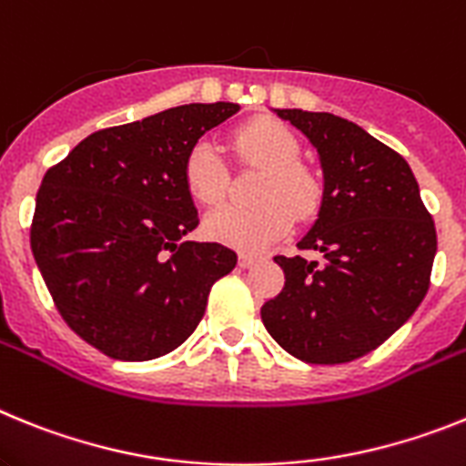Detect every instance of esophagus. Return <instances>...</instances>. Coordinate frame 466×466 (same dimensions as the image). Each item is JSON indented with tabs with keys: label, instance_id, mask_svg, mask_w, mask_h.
Here are the masks:
<instances>
[{
	"label": "esophagus",
	"instance_id": "34e87169",
	"mask_svg": "<svg viewBox=\"0 0 466 466\" xmlns=\"http://www.w3.org/2000/svg\"><path fill=\"white\" fill-rule=\"evenodd\" d=\"M256 262H258L256 253H238V265L244 267V269L250 265H256Z\"/></svg>",
	"mask_w": 466,
	"mask_h": 466
}]
</instances>
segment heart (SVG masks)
Masks as SVG:
<instances>
[{
  "label": "heart",
  "instance_id": "1",
  "mask_svg": "<svg viewBox=\"0 0 466 466\" xmlns=\"http://www.w3.org/2000/svg\"><path fill=\"white\" fill-rule=\"evenodd\" d=\"M234 147L244 159L265 166L256 206H225L206 218V234L238 250H262L289 232L295 213L309 216L321 185L300 164V143L274 119H253L237 128ZM185 187L201 206H218L228 194V168L208 140H197L183 164Z\"/></svg>",
  "mask_w": 466,
  "mask_h": 466
}]
</instances>
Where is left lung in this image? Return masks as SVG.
Returning a JSON list of instances; mask_svg holds the SVG:
<instances>
[{"instance_id":"obj_1","label":"left lung","mask_w":466,"mask_h":466,"mask_svg":"<svg viewBox=\"0 0 466 466\" xmlns=\"http://www.w3.org/2000/svg\"><path fill=\"white\" fill-rule=\"evenodd\" d=\"M317 147L323 199L298 244L323 262L277 256L283 290L265 302L262 323L307 363H347L401 329L429 290L434 220L399 152L329 112L277 110Z\"/></svg>"}]
</instances>
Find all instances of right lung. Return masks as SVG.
<instances>
[{
    "instance_id": "obj_1",
    "label": "right lung",
    "mask_w": 466,
    "mask_h": 466,
    "mask_svg": "<svg viewBox=\"0 0 466 466\" xmlns=\"http://www.w3.org/2000/svg\"><path fill=\"white\" fill-rule=\"evenodd\" d=\"M237 112L192 103L103 128L44 176L32 256L65 323L103 354L149 361L180 347L237 265L228 246L183 241L199 225L185 157Z\"/></svg>"
}]
</instances>
